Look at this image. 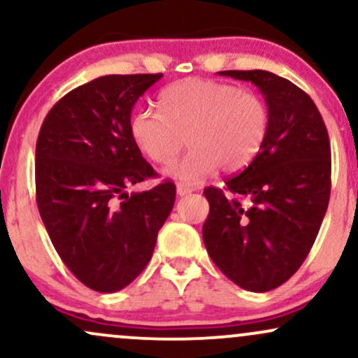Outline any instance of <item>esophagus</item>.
Returning a JSON list of instances; mask_svg holds the SVG:
<instances>
[{
	"instance_id": "obj_1",
	"label": "esophagus",
	"mask_w": 358,
	"mask_h": 358,
	"mask_svg": "<svg viewBox=\"0 0 358 358\" xmlns=\"http://www.w3.org/2000/svg\"><path fill=\"white\" fill-rule=\"evenodd\" d=\"M192 192H193V188L188 187V185H185V183H178V185H176V193H178L180 196L188 195V193H192Z\"/></svg>"
}]
</instances>
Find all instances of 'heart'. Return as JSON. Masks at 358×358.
<instances>
[{"label": "heart", "mask_w": 358, "mask_h": 358, "mask_svg": "<svg viewBox=\"0 0 358 358\" xmlns=\"http://www.w3.org/2000/svg\"><path fill=\"white\" fill-rule=\"evenodd\" d=\"M163 113L141 109L131 119V136L151 162L166 165L182 150H192L166 168V175L199 183L222 166L237 173L256 159L269 131V109L252 90L227 82L187 79L159 96Z\"/></svg>", "instance_id": "1"}]
</instances>
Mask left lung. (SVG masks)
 I'll list each match as a JSON object with an SVG mask.
<instances>
[{
  "label": "left lung",
  "instance_id": "left-lung-1",
  "mask_svg": "<svg viewBox=\"0 0 358 358\" xmlns=\"http://www.w3.org/2000/svg\"><path fill=\"white\" fill-rule=\"evenodd\" d=\"M252 82L269 109L261 153L225 192L203 190L210 205L202 236L208 256L242 289L266 293L303 264L330 200V139L315 102L298 85L266 71H224Z\"/></svg>",
  "mask_w": 358,
  "mask_h": 358
}]
</instances>
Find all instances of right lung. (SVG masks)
I'll use <instances>...</instances> for the list:
<instances>
[{
    "instance_id": "add662e5",
    "label": "right lung",
    "mask_w": 358,
    "mask_h": 358,
    "mask_svg": "<svg viewBox=\"0 0 358 358\" xmlns=\"http://www.w3.org/2000/svg\"><path fill=\"white\" fill-rule=\"evenodd\" d=\"M163 73L104 76L71 90L50 109L35 151L36 205L64 264L85 286L114 293L153 256L175 203L131 136V110Z\"/></svg>"
}]
</instances>
